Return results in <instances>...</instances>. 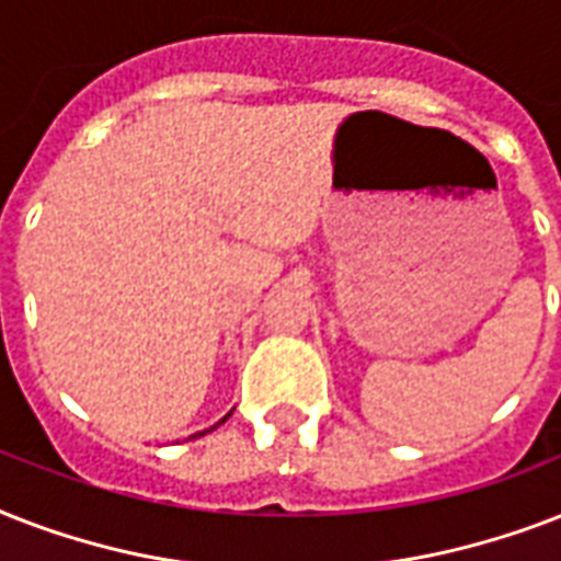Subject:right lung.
<instances>
[{
  "label": "right lung",
  "instance_id": "right-lung-1",
  "mask_svg": "<svg viewBox=\"0 0 561 561\" xmlns=\"http://www.w3.org/2000/svg\"><path fill=\"white\" fill-rule=\"evenodd\" d=\"M227 419H229V413H227V416H224V419H220L218 425H224V422H227ZM218 425H211V427H209V431H215V427H218ZM209 431H201V434H194V436H203V434H209Z\"/></svg>",
  "mask_w": 561,
  "mask_h": 561
}]
</instances>
